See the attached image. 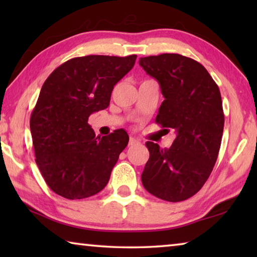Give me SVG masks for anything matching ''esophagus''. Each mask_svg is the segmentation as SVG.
Here are the masks:
<instances>
[{
  "label": "esophagus",
  "mask_w": 257,
  "mask_h": 257,
  "mask_svg": "<svg viewBox=\"0 0 257 257\" xmlns=\"http://www.w3.org/2000/svg\"><path fill=\"white\" fill-rule=\"evenodd\" d=\"M138 143H139L138 139H136V138H133V137H132V138L129 139V143H128V145H129V146H134V145H137Z\"/></svg>",
  "instance_id": "esophagus-1"
}]
</instances>
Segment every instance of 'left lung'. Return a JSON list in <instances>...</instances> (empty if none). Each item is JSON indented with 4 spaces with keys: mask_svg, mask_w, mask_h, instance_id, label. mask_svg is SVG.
Returning a JSON list of instances; mask_svg holds the SVG:
<instances>
[{
    "mask_svg": "<svg viewBox=\"0 0 257 257\" xmlns=\"http://www.w3.org/2000/svg\"><path fill=\"white\" fill-rule=\"evenodd\" d=\"M139 66L164 96L155 122L177 133L170 149L146 143L143 186L163 201H185L205 184L219 154L224 125L219 87L201 63L180 54L141 58Z\"/></svg>",
    "mask_w": 257,
    "mask_h": 257,
    "instance_id": "left-lung-1",
    "label": "left lung"
}]
</instances>
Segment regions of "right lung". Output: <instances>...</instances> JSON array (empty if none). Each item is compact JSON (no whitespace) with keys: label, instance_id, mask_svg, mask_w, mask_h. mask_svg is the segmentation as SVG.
I'll return each mask as SVG.
<instances>
[{"label":"right lung","instance_id":"1","mask_svg":"<svg viewBox=\"0 0 257 257\" xmlns=\"http://www.w3.org/2000/svg\"><path fill=\"white\" fill-rule=\"evenodd\" d=\"M136 58H73L45 80L30 115V132L38 169L55 194L82 199L106 186L129 137L123 129L95 136L88 118L108 106L113 87Z\"/></svg>","mask_w":257,"mask_h":257}]
</instances>
